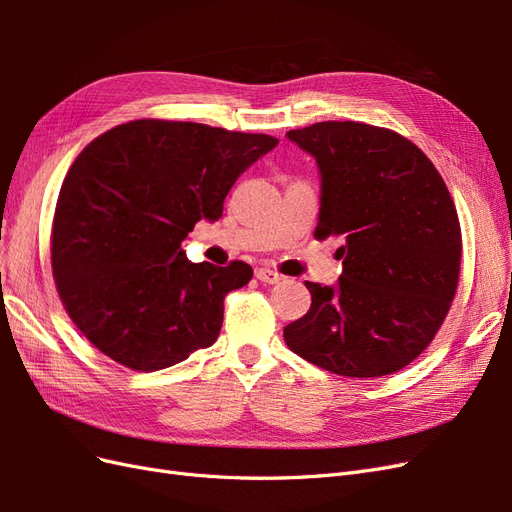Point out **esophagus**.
Listing matches in <instances>:
<instances>
[{"label":"esophagus","mask_w":512,"mask_h":512,"mask_svg":"<svg viewBox=\"0 0 512 512\" xmlns=\"http://www.w3.org/2000/svg\"><path fill=\"white\" fill-rule=\"evenodd\" d=\"M256 277H258L260 282H265V284H277V282L282 280L280 273H275V271H271V269H267V267L256 269Z\"/></svg>","instance_id":"esophagus-1"}]
</instances>
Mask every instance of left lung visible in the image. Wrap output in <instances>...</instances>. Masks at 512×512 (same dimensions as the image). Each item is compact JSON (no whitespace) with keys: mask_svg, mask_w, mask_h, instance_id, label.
<instances>
[{"mask_svg":"<svg viewBox=\"0 0 512 512\" xmlns=\"http://www.w3.org/2000/svg\"><path fill=\"white\" fill-rule=\"evenodd\" d=\"M320 168L314 237H344L337 286L305 282L309 312L284 329L301 359L380 378L421 354L451 309L461 228L436 166L401 134L359 121L286 132Z\"/></svg>","mask_w":512,"mask_h":512,"instance_id":"left-lung-1","label":"left lung"}]
</instances>
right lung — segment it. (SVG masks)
Wrapping results in <instances>:
<instances>
[{
    "instance_id": "1",
    "label": "right lung",
    "mask_w": 512,
    "mask_h": 512,
    "mask_svg": "<svg viewBox=\"0 0 512 512\" xmlns=\"http://www.w3.org/2000/svg\"><path fill=\"white\" fill-rule=\"evenodd\" d=\"M277 138L136 119L94 138L61 183L51 267L59 299L100 352L134 371L181 363L220 335L224 297L252 267L190 262L181 241L222 218L232 185Z\"/></svg>"
}]
</instances>
